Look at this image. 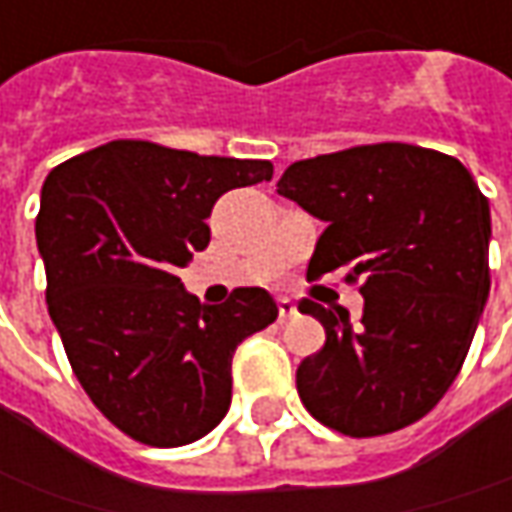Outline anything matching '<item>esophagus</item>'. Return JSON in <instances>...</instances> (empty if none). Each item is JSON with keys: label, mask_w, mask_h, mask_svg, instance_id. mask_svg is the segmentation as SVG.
<instances>
[{"label": "esophagus", "mask_w": 512, "mask_h": 512, "mask_svg": "<svg viewBox=\"0 0 512 512\" xmlns=\"http://www.w3.org/2000/svg\"><path fill=\"white\" fill-rule=\"evenodd\" d=\"M277 311H280V320H291L297 314V306L289 297H277Z\"/></svg>", "instance_id": "34e87169"}]
</instances>
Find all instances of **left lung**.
<instances>
[{
	"label": "left lung",
	"mask_w": 512,
	"mask_h": 512,
	"mask_svg": "<svg viewBox=\"0 0 512 512\" xmlns=\"http://www.w3.org/2000/svg\"><path fill=\"white\" fill-rule=\"evenodd\" d=\"M277 192L326 221L309 277L348 269L365 306L300 300L326 343L297 368L306 411L345 436L414 425L456 379L490 294V206L445 152L362 144L291 164Z\"/></svg>",
	"instance_id": "left-lung-1"
}]
</instances>
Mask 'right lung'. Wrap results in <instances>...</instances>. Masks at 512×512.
<instances>
[{
    "instance_id": "1",
    "label": "right lung",
    "mask_w": 512,
    "mask_h": 512,
    "mask_svg": "<svg viewBox=\"0 0 512 512\" xmlns=\"http://www.w3.org/2000/svg\"><path fill=\"white\" fill-rule=\"evenodd\" d=\"M272 172L121 138L47 175L36 215L47 311L87 397L135 442L178 448L212 431L232 402L235 348L277 320L269 291L235 289L206 309L178 277L206 249L223 192Z\"/></svg>"
}]
</instances>
